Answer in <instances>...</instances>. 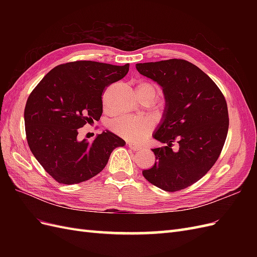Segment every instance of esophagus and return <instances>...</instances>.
Returning a JSON list of instances; mask_svg holds the SVG:
<instances>
[{
    "label": "esophagus",
    "mask_w": 257,
    "mask_h": 257,
    "mask_svg": "<svg viewBox=\"0 0 257 257\" xmlns=\"http://www.w3.org/2000/svg\"><path fill=\"white\" fill-rule=\"evenodd\" d=\"M127 146L130 147V149H132L133 151H138V150L142 149V147H139V146H137L133 143H127Z\"/></svg>",
    "instance_id": "obj_1"
}]
</instances>
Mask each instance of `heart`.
I'll use <instances>...</instances> for the list:
<instances>
[{"label": "heart", "instance_id": "1", "mask_svg": "<svg viewBox=\"0 0 257 257\" xmlns=\"http://www.w3.org/2000/svg\"><path fill=\"white\" fill-rule=\"evenodd\" d=\"M150 90L157 94V88L153 84L148 82H142L137 85L136 91ZM106 99L104 98V105ZM110 128L115 134L127 139V141L138 143L150 134L153 128V123L149 119H135L131 116H121L111 122Z\"/></svg>", "mask_w": 257, "mask_h": 257}]
</instances>
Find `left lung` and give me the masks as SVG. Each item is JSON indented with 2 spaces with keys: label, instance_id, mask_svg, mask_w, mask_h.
Listing matches in <instances>:
<instances>
[{
  "label": "left lung",
  "instance_id": "1",
  "mask_svg": "<svg viewBox=\"0 0 257 257\" xmlns=\"http://www.w3.org/2000/svg\"><path fill=\"white\" fill-rule=\"evenodd\" d=\"M136 69L163 90L165 108L153 138L154 165L143 170L148 181L166 192L188 188L219 159L228 132L227 104L210 77L190 62L170 59L137 63ZM179 144L173 152L172 143Z\"/></svg>",
  "mask_w": 257,
  "mask_h": 257
}]
</instances>
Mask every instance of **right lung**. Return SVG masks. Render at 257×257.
<instances>
[{"label": "right lung", "instance_id": "right-lung-1", "mask_svg": "<svg viewBox=\"0 0 257 257\" xmlns=\"http://www.w3.org/2000/svg\"><path fill=\"white\" fill-rule=\"evenodd\" d=\"M128 64L94 61L58 65L31 93L25 109L27 141L40 164L56 181L76 184L102 172L113 149L125 142L109 131L79 141L78 128L99 120L102 93L122 79Z\"/></svg>", "mask_w": 257, "mask_h": 257}]
</instances>
